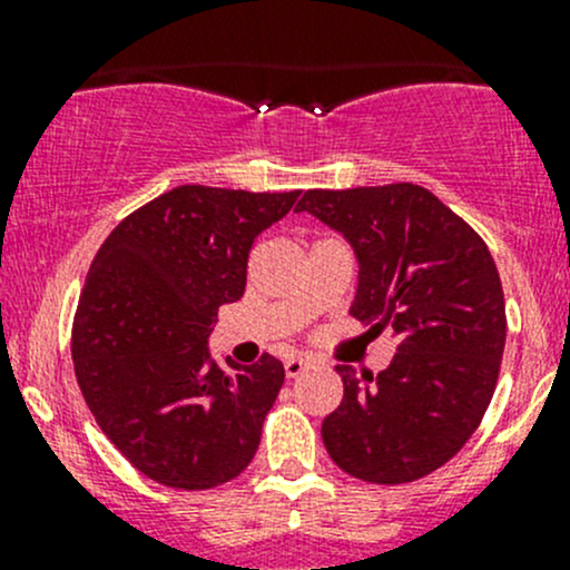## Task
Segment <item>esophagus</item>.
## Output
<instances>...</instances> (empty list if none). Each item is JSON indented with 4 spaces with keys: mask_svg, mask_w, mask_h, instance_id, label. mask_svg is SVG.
<instances>
[{
    "mask_svg": "<svg viewBox=\"0 0 570 570\" xmlns=\"http://www.w3.org/2000/svg\"><path fill=\"white\" fill-rule=\"evenodd\" d=\"M306 370H308V358H303V355H289V358L284 361L286 377H301Z\"/></svg>",
    "mask_w": 570,
    "mask_h": 570,
    "instance_id": "34e87169",
    "label": "esophagus"
}]
</instances>
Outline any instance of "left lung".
Returning a JSON list of instances; mask_svg holds the SVG:
<instances>
[{
    "label": "left lung",
    "mask_w": 570,
    "mask_h": 570,
    "mask_svg": "<svg viewBox=\"0 0 570 570\" xmlns=\"http://www.w3.org/2000/svg\"><path fill=\"white\" fill-rule=\"evenodd\" d=\"M308 212L358 258L350 314L396 353L377 375L338 364L342 405L322 422L333 463L358 480L400 485L441 469L480 428L508 336L497 264L480 234L430 189H308Z\"/></svg>",
    "instance_id": "obj_1"
}]
</instances>
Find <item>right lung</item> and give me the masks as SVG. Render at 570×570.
Segmentation results:
<instances>
[{
  "label": "right lung",
  "instance_id": "1",
  "mask_svg": "<svg viewBox=\"0 0 570 570\" xmlns=\"http://www.w3.org/2000/svg\"><path fill=\"white\" fill-rule=\"evenodd\" d=\"M292 193L181 184L115 226L73 317L85 402L137 471L178 491L243 474L284 386V364L209 353L217 308L243 297L253 239L295 206Z\"/></svg>",
  "mask_w": 570,
  "mask_h": 570
}]
</instances>
